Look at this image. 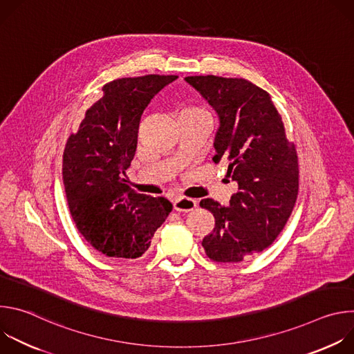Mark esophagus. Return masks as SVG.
<instances>
[{"instance_id":"1","label":"esophagus","mask_w":354,"mask_h":354,"mask_svg":"<svg viewBox=\"0 0 354 354\" xmlns=\"http://www.w3.org/2000/svg\"><path fill=\"white\" fill-rule=\"evenodd\" d=\"M196 207H197V203H196V200H193V198L180 196V197H176L174 200V209L176 212L189 213V212H193Z\"/></svg>"}]
</instances>
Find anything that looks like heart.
<instances>
[{
    "instance_id": "1",
    "label": "heart",
    "mask_w": 354,
    "mask_h": 354,
    "mask_svg": "<svg viewBox=\"0 0 354 354\" xmlns=\"http://www.w3.org/2000/svg\"><path fill=\"white\" fill-rule=\"evenodd\" d=\"M179 115H192V116H200V118H207L206 116V112L201 109V108H197V106H186L183 108Z\"/></svg>"
}]
</instances>
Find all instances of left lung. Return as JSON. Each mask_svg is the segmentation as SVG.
Masks as SVG:
<instances>
[{
  "label": "left lung",
  "mask_w": 354,
  "mask_h": 354,
  "mask_svg": "<svg viewBox=\"0 0 354 354\" xmlns=\"http://www.w3.org/2000/svg\"><path fill=\"white\" fill-rule=\"evenodd\" d=\"M185 81L218 116L213 161L227 164V175L238 185L228 207L213 198L200 201L216 220L201 245L216 262H241L266 249L283 231L298 194L297 151L262 88L242 78L216 75Z\"/></svg>",
  "instance_id": "left-lung-1"
}]
</instances>
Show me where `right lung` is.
Returning <instances> with one entry per match:
<instances>
[{"label": "right lung", "mask_w": 354, "mask_h": 354, "mask_svg": "<svg viewBox=\"0 0 354 354\" xmlns=\"http://www.w3.org/2000/svg\"><path fill=\"white\" fill-rule=\"evenodd\" d=\"M178 75H144L106 84L63 154V182L82 236L109 258H140L172 210L165 197L136 193L126 180L144 109Z\"/></svg>", "instance_id": "right-lung-1"}]
</instances>
